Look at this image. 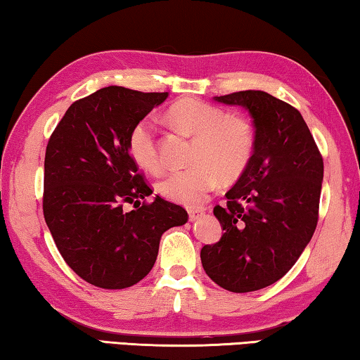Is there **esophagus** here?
I'll return each instance as SVG.
<instances>
[{
	"mask_svg": "<svg viewBox=\"0 0 360 360\" xmlns=\"http://www.w3.org/2000/svg\"><path fill=\"white\" fill-rule=\"evenodd\" d=\"M202 216H203V211L202 210H189V219L191 221L200 219Z\"/></svg>",
	"mask_w": 360,
	"mask_h": 360,
	"instance_id": "1",
	"label": "esophagus"
}]
</instances>
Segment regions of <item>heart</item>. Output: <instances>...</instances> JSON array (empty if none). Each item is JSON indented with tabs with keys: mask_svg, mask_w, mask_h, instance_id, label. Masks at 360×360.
I'll return each instance as SVG.
<instances>
[{
	"mask_svg": "<svg viewBox=\"0 0 360 360\" xmlns=\"http://www.w3.org/2000/svg\"><path fill=\"white\" fill-rule=\"evenodd\" d=\"M174 127L193 136L192 167L168 174L158 189L168 200L198 207L218 184L231 182L247 171L255 153V133L248 120L227 115L222 108L198 99L176 102L168 112ZM129 153L141 168L158 173L163 160L158 152L155 127L142 118L129 134Z\"/></svg>",
	"mask_w": 360,
	"mask_h": 360,
	"instance_id": "1",
	"label": "heart"
}]
</instances>
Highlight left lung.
<instances>
[{
	"mask_svg": "<svg viewBox=\"0 0 360 360\" xmlns=\"http://www.w3.org/2000/svg\"><path fill=\"white\" fill-rule=\"evenodd\" d=\"M214 101L247 108L255 153L213 213L222 237L200 252L219 287L247 293L276 283L309 243L319 219L323 160L301 113L264 91H238Z\"/></svg>",
	"mask_w": 360,
	"mask_h": 360,
	"instance_id": "left-lung-1",
	"label": "left lung"
}]
</instances>
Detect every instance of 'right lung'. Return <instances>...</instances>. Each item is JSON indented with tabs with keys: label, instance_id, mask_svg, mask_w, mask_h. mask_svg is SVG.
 I'll use <instances>...</instances> for the list:
<instances>
[{
	"label": "right lung",
	"instance_id": "1",
	"mask_svg": "<svg viewBox=\"0 0 360 360\" xmlns=\"http://www.w3.org/2000/svg\"><path fill=\"white\" fill-rule=\"evenodd\" d=\"M167 98L102 88L73 102L49 138L44 221L70 269L94 287L120 290L142 281L163 232L189 219L184 208L158 195L146 203L152 189L129 153L136 123ZM127 202L135 210H124Z\"/></svg>",
	"mask_w": 360,
	"mask_h": 360
}]
</instances>
